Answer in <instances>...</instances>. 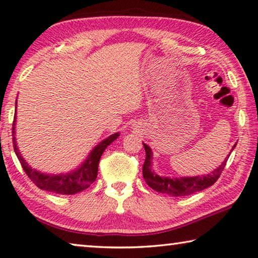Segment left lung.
I'll use <instances>...</instances> for the list:
<instances>
[{"label": "left lung", "mask_w": 258, "mask_h": 258, "mask_svg": "<svg viewBox=\"0 0 258 258\" xmlns=\"http://www.w3.org/2000/svg\"><path fill=\"white\" fill-rule=\"evenodd\" d=\"M236 146V145H235ZM233 147L232 150L235 148ZM146 150V161L142 166V173H144V179L148 186L153 188L159 193L169 194L171 196H187L194 194L196 191H201L206 188L210 187L218 180V178L222 174L225 165H226L227 158L223 162V164L217 167L214 172L207 175H198V177L190 178H166L159 177L156 173L151 171V149L146 144H144ZM230 156V155H228Z\"/></svg>", "instance_id": "1"}]
</instances>
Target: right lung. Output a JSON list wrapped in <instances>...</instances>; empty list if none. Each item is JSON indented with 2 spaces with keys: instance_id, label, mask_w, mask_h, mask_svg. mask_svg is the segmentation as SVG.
Segmentation results:
<instances>
[{
  "instance_id": "obj_1",
  "label": "right lung",
  "mask_w": 258,
  "mask_h": 258,
  "mask_svg": "<svg viewBox=\"0 0 258 258\" xmlns=\"http://www.w3.org/2000/svg\"><path fill=\"white\" fill-rule=\"evenodd\" d=\"M118 136H119V134L114 133L108 139L102 141L101 144L97 145L95 148L92 150V153L89 154L88 158L86 159L84 164L81 165L79 169L73 171V172L67 174H44L34 169H32L31 166H28L27 163L24 161L22 156H20L19 150L17 148V144H16L15 140V120L14 124H12V137H14L12 138V142H14L15 153L17 155L20 164H22V167L24 171H25V173L28 175V178L31 179V181H33L40 189L63 195H72L79 193V191L86 189V188L91 186L92 183L95 181V179L97 177V170H99V162L102 154H103L105 148H107L111 142L116 140Z\"/></svg>"
}]
</instances>
